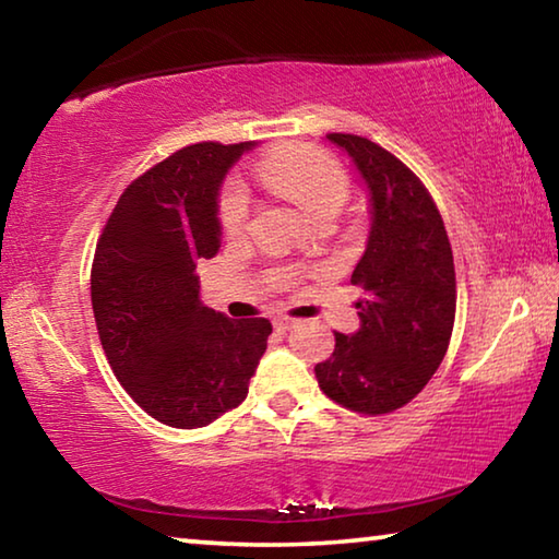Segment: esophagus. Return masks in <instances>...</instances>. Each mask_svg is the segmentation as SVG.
I'll list each match as a JSON object with an SVG mask.
<instances>
[{"label": "esophagus", "mask_w": 559, "mask_h": 559, "mask_svg": "<svg viewBox=\"0 0 559 559\" xmlns=\"http://www.w3.org/2000/svg\"><path fill=\"white\" fill-rule=\"evenodd\" d=\"M293 323H296V320H293V318H286V316H276V318H273V328L281 330V333H283V330L293 328Z\"/></svg>", "instance_id": "esophagus-1"}]
</instances>
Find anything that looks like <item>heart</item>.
<instances>
[{
	"mask_svg": "<svg viewBox=\"0 0 559 559\" xmlns=\"http://www.w3.org/2000/svg\"><path fill=\"white\" fill-rule=\"evenodd\" d=\"M257 177L273 192L298 204L316 222L335 219L349 200V177L345 167L318 147H281L261 159ZM249 206V192L239 182L226 185L219 200V224L226 236H239L246 229Z\"/></svg>",
	"mask_w": 559,
	"mask_h": 559,
	"instance_id": "b5f03b06",
	"label": "heart"
}]
</instances>
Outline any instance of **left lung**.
I'll return each instance as SVG.
<instances>
[{
	"label": "left lung",
	"instance_id": "1",
	"mask_svg": "<svg viewBox=\"0 0 559 559\" xmlns=\"http://www.w3.org/2000/svg\"><path fill=\"white\" fill-rule=\"evenodd\" d=\"M370 192L372 226L353 271L365 290L359 330L335 333V349L316 365L320 390L345 409L390 414L409 404L449 349L456 316V271L441 214L402 159L372 140L330 132Z\"/></svg>",
	"mask_w": 559,
	"mask_h": 559
}]
</instances>
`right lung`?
<instances>
[{"instance_id": "add662e5", "label": "right lung", "mask_w": 559, "mask_h": 559, "mask_svg": "<svg viewBox=\"0 0 559 559\" xmlns=\"http://www.w3.org/2000/svg\"><path fill=\"white\" fill-rule=\"evenodd\" d=\"M253 143H197L130 182L103 229L91 271L100 345L138 406L197 429L239 406L271 323L231 320L200 300L197 263L222 246L219 187Z\"/></svg>"}]
</instances>
